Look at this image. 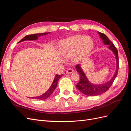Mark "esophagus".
I'll return each mask as SVG.
<instances>
[{"instance_id": "1", "label": "esophagus", "mask_w": 131, "mask_h": 131, "mask_svg": "<svg viewBox=\"0 0 131 131\" xmlns=\"http://www.w3.org/2000/svg\"><path fill=\"white\" fill-rule=\"evenodd\" d=\"M73 72V70L72 69H68L66 70V73L67 74H70V73H72Z\"/></svg>"}]
</instances>
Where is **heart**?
Instances as JSON below:
<instances>
[{"label": "heart", "instance_id": "b5f03b06", "mask_svg": "<svg viewBox=\"0 0 131 131\" xmlns=\"http://www.w3.org/2000/svg\"><path fill=\"white\" fill-rule=\"evenodd\" d=\"M93 47V41L91 38L82 35H75L62 40L60 49L65 58L74 57L80 61L88 55Z\"/></svg>", "mask_w": 131, "mask_h": 131}]
</instances>
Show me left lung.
Masks as SVG:
<instances>
[{
  "label": "left lung",
  "instance_id": "left-lung-1",
  "mask_svg": "<svg viewBox=\"0 0 131 131\" xmlns=\"http://www.w3.org/2000/svg\"><path fill=\"white\" fill-rule=\"evenodd\" d=\"M98 33L102 39L103 42L105 45L109 46V49L113 51L115 56L116 59V69L114 77L110 80L103 84L94 85L92 84L89 81L88 78H86V75L81 68L80 65H77L76 69L79 74L80 75V81L78 83L76 86L78 89L80 90L83 94L87 95V96H97V95L103 93L108 91L115 79L118 70V56L117 49L114 46V43L109 40V38L104 34L99 32V31Z\"/></svg>",
  "mask_w": 131,
  "mask_h": 131
}]
</instances>
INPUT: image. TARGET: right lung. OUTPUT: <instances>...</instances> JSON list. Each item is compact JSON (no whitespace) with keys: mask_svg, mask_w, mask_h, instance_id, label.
Masks as SVG:
<instances>
[{"mask_svg":"<svg viewBox=\"0 0 131 131\" xmlns=\"http://www.w3.org/2000/svg\"><path fill=\"white\" fill-rule=\"evenodd\" d=\"M50 33V32L48 33H39V34H30V35H26V37H25L23 38L21 40H20L19 41V42H22L23 41H25V40H37L38 39V37L42 36V35H46L47 34ZM62 75H58L57 74L55 77V78L54 79V80L52 82V85H51V87L49 88V89L47 90L45 93H44L43 94H42V95L40 96H38V97H32V98L33 99H35V100H45V99L47 98L48 97H49L51 94L53 93V92L54 91V90H55V89L56 88L57 84H58V81L59 80V79H60Z\"/></svg>","mask_w":131,"mask_h":131,"instance_id":"1","label":"right lung"}]
</instances>
